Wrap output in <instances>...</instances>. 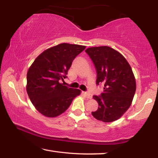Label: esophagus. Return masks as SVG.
Returning <instances> with one entry per match:
<instances>
[{
  "label": "esophagus",
  "instance_id": "34e87169",
  "mask_svg": "<svg viewBox=\"0 0 158 158\" xmlns=\"http://www.w3.org/2000/svg\"><path fill=\"white\" fill-rule=\"evenodd\" d=\"M84 95H85V97L87 98V99H89V100H90V99H92V98H93L92 95H91V94H90L89 93H86V92H85V93H84Z\"/></svg>",
  "mask_w": 158,
  "mask_h": 158
}]
</instances>
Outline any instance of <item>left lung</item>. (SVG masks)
I'll list each match as a JSON object with an SVG mask.
<instances>
[{
  "instance_id": "obj_1",
  "label": "left lung",
  "mask_w": 158,
  "mask_h": 158,
  "mask_svg": "<svg viewBox=\"0 0 158 158\" xmlns=\"http://www.w3.org/2000/svg\"><path fill=\"white\" fill-rule=\"evenodd\" d=\"M97 71L96 83L104 84L101 96L94 95L98 109L93 116L98 121L110 123L119 119L132 104L136 91V80L129 63L118 51L101 46L85 50Z\"/></svg>"
}]
</instances>
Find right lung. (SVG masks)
<instances>
[{"label": "right lung", "instance_id": "obj_1", "mask_svg": "<svg viewBox=\"0 0 158 158\" xmlns=\"http://www.w3.org/2000/svg\"><path fill=\"white\" fill-rule=\"evenodd\" d=\"M85 46L61 43L44 51L32 63L27 73L26 91L35 108L49 118L65 112L81 90L60 83L72 63Z\"/></svg>", "mask_w": 158, "mask_h": 158}]
</instances>
